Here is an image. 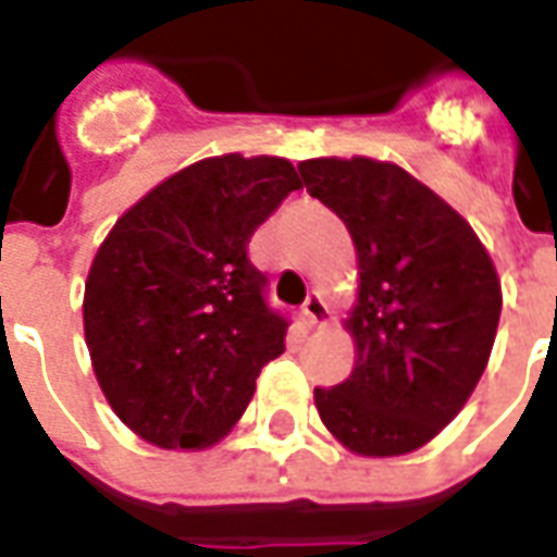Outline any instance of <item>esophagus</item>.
Segmentation results:
<instances>
[{"label": "esophagus", "instance_id": "34e87169", "mask_svg": "<svg viewBox=\"0 0 557 557\" xmlns=\"http://www.w3.org/2000/svg\"><path fill=\"white\" fill-rule=\"evenodd\" d=\"M301 315H304V322H307V325H310V327L327 325V315H331V313H327L325 298H322L319 292H313V295H310V298L304 301Z\"/></svg>", "mask_w": 557, "mask_h": 557}]
</instances>
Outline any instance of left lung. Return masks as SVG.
Masks as SVG:
<instances>
[{
    "label": "left lung",
    "mask_w": 557,
    "mask_h": 557,
    "mask_svg": "<svg viewBox=\"0 0 557 557\" xmlns=\"http://www.w3.org/2000/svg\"><path fill=\"white\" fill-rule=\"evenodd\" d=\"M298 172L346 223L361 277L346 319L355 370L315 387L319 418L351 454H411L478 387L498 331L502 280L468 220L397 163L313 158Z\"/></svg>",
    "instance_id": "obj_1"
}]
</instances>
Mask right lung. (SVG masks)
Returning <instances> with one entry per match:
<instances>
[{"instance_id":"right-lung-1","label":"right lung","mask_w":557,"mask_h":557,"mask_svg":"<svg viewBox=\"0 0 557 557\" xmlns=\"http://www.w3.org/2000/svg\"><path fill=\"white\" fill-rule=\"evenodd\" d=\"M301 187L286 158L196 160L115 220L95 253L83 327L103 397L166 450L220 442L286 349L247 244Z\"/></svg>"}]
</instances>
